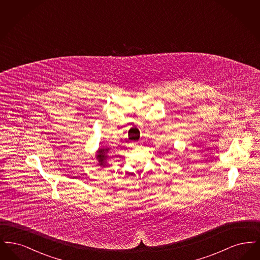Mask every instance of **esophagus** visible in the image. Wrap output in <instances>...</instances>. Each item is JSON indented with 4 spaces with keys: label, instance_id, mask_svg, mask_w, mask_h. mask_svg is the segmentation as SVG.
<instances>
[{
    "label": "esophagus",
    "instance_id": "34e87169",
    "mask_svg": "<svg viewBox=\"0 0 260 260\" xmlns=\"http://www.w3.org/2000/svg\"><path fill=\"white\" fill-rule=\"evenodd\" d=\"M135 146L138 147V146H139V142H136V143H135Z\"/></svg>",
    "mask_w": 260,
    "mask_h": 260
}]
</instances>
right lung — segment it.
Listing matches in <instances>:
<instances>
[{
	"instance_id": "right-lung-1",
	"label": "right lung",
	"mask_w": 260,
	"mask_h": 260,
	"mask_svg": "<svg viewBox=\"0 0 260 260\" xmlns=\"http://www.w3.org/2000/svg\"><path fill=\"white\" fill-rule=\"evenodd\" d=\"M108 151V149H99V156H98V159H99V166H103L105 167V161H106V152Z\"/></svg>"
}]
</instances>
